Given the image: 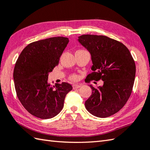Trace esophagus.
I'll use <instances>...</instances> for the list:
<instances>
[{"label": "esophagus", "instance_id": "esophagus-1", "mask_svg": "<svg viewBox=\"0 0 150 150\" xmlns=\"http://www.w3.org/2000/svg\"><path fill=\"white\" fill-rule=\"evenodd\" d=\"M81 87V84H73V89H78Z\"/></svg>", "mask_w": 150, "mask_h": 150}]
</instances>
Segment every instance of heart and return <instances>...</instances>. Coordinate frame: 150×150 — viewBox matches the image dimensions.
Returning <instances> with one entry per match:
<instances>
[{
    "mask_svg": "<svg viewBox=\"0 0 150 150\" xmlns=\"http://www.w3.org/2000/svg\"><path fill=\"white\" fill-rule=\"evenodd\" d=\"M69 79L71 81H76L78 79V75L76 74H71V75H69Z\"/></svg>",
    "mask_w": 150,
    "mask_h": 150,
    "instance_id": "b5f03b06",
    "label": "heart"
}]
</instances>
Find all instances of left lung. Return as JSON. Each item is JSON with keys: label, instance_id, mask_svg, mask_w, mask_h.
Masks as SVG:
<instances>
[{"label": "left lung", "instance_id": "left-lung-1", "mask_svg": "<svg viewBox=\"0 0 150 150\" xmlns=\"http://www.w3.org/2000/svg\"><path fill=\"white\" fill-rule=\"evenodd\" d=\"M79 42L90 51L93 72L87 76V83L102 80L103 86L92 89L85 102L89 112L99 118H107L124 107L133 91L136 66L127 47L105 36L84 34Z\"/></svg>", "mask_w": 150, "mask_h": 150}]
</instances>
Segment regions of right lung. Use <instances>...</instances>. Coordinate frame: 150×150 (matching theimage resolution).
Wrapping results in <instances>:
<instances>
[{
	"mask_svg": "<svg viewBox=\"0 0 150 150\" xmlns=\"http://www.w3.org/2000/svg\"><path fill=\"white\" fill-rule=\"evenodd\" d=\"M69 40L52 37L32 42L23 50L16 61L13 80L17 96L25 109L41 119L57 116L64 107L67 93L72 90L67 83L51 85L49 73L58 65Z\"/></svg>",
	"mask_w": 150,
	"mask_h": 150,
	"instance_id": "right-lung-1",
	"label": "right lung"
}]
</instances>
